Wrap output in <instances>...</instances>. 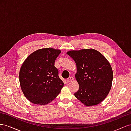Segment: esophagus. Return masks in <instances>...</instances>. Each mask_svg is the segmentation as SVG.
Instances as JSON below:
<instances>
[{
    "label": "esophagus",
    "instance_id": "obj_1",
    "mask_svg": "<svg viewBox=\"0 0 131 131\" xmlns=\"http://www.w3.org/2000/svg\"><path fill=\"white\" fill-rule=\"evenodd\" d=\"M68 80L69 81H72L73 80V77H72V76H70V77H69L68 78Z\"/></svg>",
    "mask_w": 131,
    "mask_h": 131
}]
</instances>
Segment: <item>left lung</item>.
<instances>
[{
    "label": "left lung",
    "instance_id": "obj_1",
    "mask_svg": "<svg viewBox=\"0 0 131 131\" xmlns=\"http://www.w3.org/2000/svg\"><path fill=\"white\" fill-rule=\"evenodd\" d=\"M77 66L76 80L79 89L74 96L87 106L103 101L110 91L113 72L110 63L93 49L71 50L67 53Z\"/></svg>",
    "mask_w": 131,
    "mask_h": 131
}]
</instances>
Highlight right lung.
Returning <instances> with one entry per match:
<instances>
[{
  "label": "right lung",
  "instance_id": "add662e5",
  "mask_svg": "<svg viewBox=\"0 0 131 131\" xmlns=\"http://www.w3.org/2000/svg\"><path fill=\"white\" fill-rule=\"evenodd\" d=\"M61 51L53 48L37 50L27 58L20 70L21 89L26 98L36 104L53 100L63 86L55 61Z\"/></svg>",
  "mask_w": 131,
  "mask_h": 131
}]
</instances>
